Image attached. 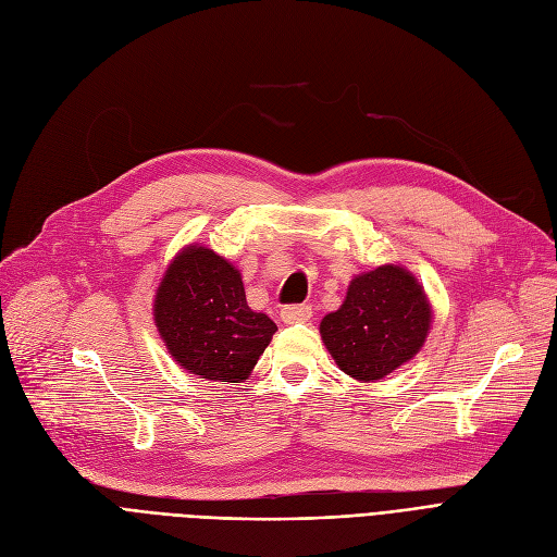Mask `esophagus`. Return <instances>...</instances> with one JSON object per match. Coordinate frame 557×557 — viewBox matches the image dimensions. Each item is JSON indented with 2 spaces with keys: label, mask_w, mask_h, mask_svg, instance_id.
Returning <instances> with one entry per match:
<instances>
[{
  "label": "esophagus",
  "mask_w": 557,
  "mask_h": 557,
  "mask_svg": "<svg viewBox=\"0 0 557 557\" xmlns=\"http://www.w3.org/2000/svg\"><path fill=\"white\" fill-rule=\"evenodd\" d=\"M284 323H305L312 319V305H286L280 312Z\"/></svg>",
  "instance_id": "34e87169"
}]
</instances>
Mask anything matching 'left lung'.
<instances>
[{
    "label": "left lung",
    "instance_id": "left-lung-1",
    "mask_svg": "<svg viewBox=\"0 0 557 557\" xmlns=\"http://www.w3.org/2000/svg\"><path fill=\"white\" fill-rule=\"evenodd\" d=\"M431 305L406 268L387 263L348 284L337 312L321 321V337L344 374L379 381L413 358L429 333Z\"/></svg>",
    "mask_w": 557,
    "mask_h": 557
}]
</instances>
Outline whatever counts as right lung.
I'll return each mask as SVG.
<instances>
[{
  "label": "right lung",
  "instance_id": "1",
  "mask_svg": "<svg viewBox=\"0 0 557 557\" xmlns=\"http://www.w3.org/2000/svg\"><path fill=\"white\" fill-rule=\"evenodd\" d=\"M153 319L170 356L206 381L240 383L277 325L245 300L236 268L209 247L188 245L156 292Z\"/></svg>",
  "mask_w": 557,
  "mask_h": 557
}]
</instances>
